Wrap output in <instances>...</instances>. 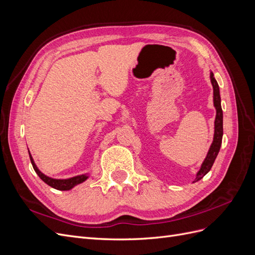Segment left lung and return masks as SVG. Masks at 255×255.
Here are the masks:
<instances>
[{"instance_id": "obj_1", "label": "left lung", "mask_w": 255, "mask_h": 255, "mask_svg": "<svg viewBox=\"0 0 255 255\" xmlns=\"http://www.w3.org/2000/svg\"><path fill=\"white\" fill-rule=\"evenodd\" d=\"M211 82L213 85V90H214V106L216 109V119H215V133H214V140L211 144V148L207 152V155L204 159V161L201 165V168L197 173V176L194 182H198L201 180L202 177L211 170V168L214 164V161L217 157L221 141H222V135H223V114L221 109V99H220V92H219V86L217 81L214 78V73L211 72Z\"/></svg>"}]
</instances>
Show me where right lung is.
<instances>
[{
	"instance_id": "1",
	"label": "right lung",
	"mask_w": 255,
	"mask_h": 255,
	"mask_svg": "<svg viewBox=\"0 0 255 255\" xmlns=\"http://www.w3.org/2000/svg\"><path fill=\"white\" fill-rule=\"evenodd\" d=\"M28 154H29V158H30V163H32L33 165V168L35 172L38 174V176L40 177V179L45 183L48 184L49 186L55 188V189H58V190H70L72 189L74 186H76V185H79L83 182L86 181L88 179V175L87 174H81V175H76V176H73V177H70V179H66V180H58V179H53V177H50V176H47L45 174H43L39 169L37 168L35 161L32 157V155H30V153L28 151Z\"/></svg>"
}]
</instances>
